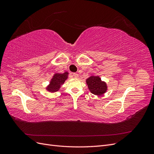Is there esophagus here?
<instances>
[{
  "label": "esophagus",
  "mask_w": 154,
  "mask_h": 154,
  "mask_svg": "<svg viewBox=\"0 0 154 154\" xmlns=\"http://www.w3.org/2000/svg\"><path fill=\"white\" fill-rule=\"evenodd\" d=\"M72 76H73L74 78H78L79 75H78V73L74 72V73H73V74H72Z\"/></svg>",
  "instance_id": "1"
}]
</instances>
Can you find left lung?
<instances>
[{"mask_svg":"<svg viewBox=\"0 0 154 154\" xmlns=\"http://www.w3.org/2000/svg\"><path fill=\"white\" fill-rule=\"evenodd\" d=\"M90 91L95 95H101L106 91V85L99 76H91L86 80Z\"/></svg>","mask_w":154,"mask_h":154,"instance_id":"1","label":"left lung"}]
</instances>
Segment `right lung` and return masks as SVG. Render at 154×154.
<instances>
[{
    "instance_id": "right-lung-1",
    "label": "right lung",
    "mask_w": 154,
    "mask_h": 154,
    "mask_svg": "<svg viewBox=\"0 0 154 154\" xmlns=\"http://www.w3.org/2000/svg\"><path fill=\"white\" fill-rule=\"evenodd\" d=\"M67 72L63 74H56L52 78L49 86L48 87V90L50 92H57L59 90V88L62 84L66 81L67 78Z\"/></svg>"
}]
</instances>
